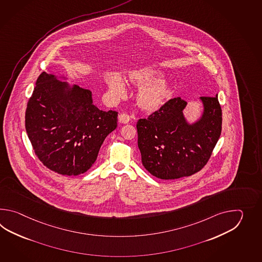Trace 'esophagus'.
Returning a JSON list of instances; mask_svg holds the SVG:
<instances>
[{
	"instance_id": "1",
	"label": "esophagus",
	"mask_w": 262,
	"mask_h": 262,
	"mask_svg": "<svg viewBox=\"0 0 262 262\" xmlns=\"http://www.w3.org/2000/svg\"><path fill=\"white\" fill-rule=\"evenodd\" d=\"M118 118H119L120 123H127L130 121V117H129L128 114H126V113H121Z\"/></svg>"
}]
</instances>
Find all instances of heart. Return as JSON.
Segmentation results:
<instances>
[{
    "mask_svg": "<svg viewBox=\"0 0 262 262\" xmlns=\"http://www.w3.org/2000/svg\"><path fill=\"white\" fill-rule=\"evenodd\" d=\"M161 72L155 68L144 67L129 74L133 83L141 86L137 94V104L143 112L160 111L171 97L172 89L170 84L161 78ZM106 82L112 94L118 97L125 94V84L121 76L113 74L106 78Z\"/></svg>",
    "mask_w": 262,
    "mask_h": 262,
    "instance_id": "1",
    "label": "heart"
}]
</instances>
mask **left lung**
<instances>
[{
	"label": "left lung",
	"instance_id": "1",
	"mask_svg": "<svg viewBox=\"0 0 262 262\" xmlns=\"http://www.w3.org/2000/svg\"><path fill=\"white\" fill-rule=\"evenodd\" d=\"M204 111L193 124L186 122V102L172 98L158 112L137 123L142 165L162 180L191 176L206 165L222 130V110L214 97L201 96Z\"/></svg>",
	"mask_w": 262,
	"mask_h": 262
}]
</instances>
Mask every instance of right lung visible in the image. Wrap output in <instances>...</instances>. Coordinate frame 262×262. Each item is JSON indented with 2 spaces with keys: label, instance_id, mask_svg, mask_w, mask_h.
<instances>
[{
  "label": "right lung",
  "instance_id": "right-lung-1",
  "mask_svg": "<svg viewBox=\"0 0 262 262\" xmlns=\"http://www.w3.org/2000/svg\"><path fill=\"white\" fill-rule=\"evenodd\" d=\"M117 116L97 108L89 90L42 72L27 104L25 128L44 166L77 176L93 166L106 136L117 127Z\"/></svg>",
  "mask_w": 262,
  "mask_h": 262
}]
</instances>
